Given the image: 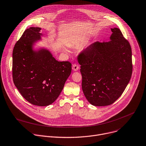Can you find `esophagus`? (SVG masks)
<instances>
[{
  "mask_svg": "<svg viewBox=\"0 0 146 146\" xmlns=\"http://www.w3.org/2000/svg\"><path fill=\"white\" fill-rule=\"evenodd\" d=\"M78 69H79V66H78V65L74 64H73V65H72V69H73L74 71H77Z\"/></svg>",
  "mask_w": 146,
  "mask_h": 146,
  "instance_id": "esophagus-1",
  "label": "esophagus"
}]
</instances>
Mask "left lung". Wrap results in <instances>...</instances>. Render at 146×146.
I'll list each match as a JSON object with an SVG mask.
<instances>
[{
  "label": "left lung",
  "mask_w": 146,
  "mask_h": 146,
  "mask_svg": "<svg viewBox=\"0 0 146 146\" xmlns=\"http://www.w3.org/2000/svg\"><path fill=\"white\" fill-rule=\"evenodd\" d=\"M111 30L110 41L92 43L78 58L82 91L94 106L113 104L122 94L132 76L130 44L119 29Z\"/></svg>",
  "instance_id": "1"
}]
</instances>
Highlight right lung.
Returning <instances> with one entry per match:
<instances>
[{"label":"right lung","mask_w":146,"mask_h":146,"mask_svg":"<svg viewBox=\"0 0 146 146\" xmlns=\"http://www.w3.org/2000/svg\"><path fill=\"white\" fill-rule=\"evenodd\" d=\"M40 27L26 30L17 42L13 52L14 83L30 103L47 106L54 103L72 72L69 61H58L44 47L35 49L41 40Z\"/></svg>","instance_id":"obj_1"}]
</instances>
